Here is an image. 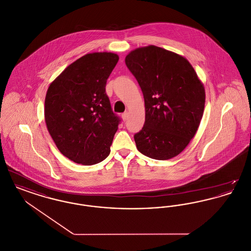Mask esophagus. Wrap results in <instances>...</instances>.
Masks as SVG:
<instances>
[{
  "mask_svg": "<svg viewBox=\"0 0 251 251\" xmlns=\"http://www.w3.org/2000/svg\"><path fill=\"white\" fill-rule=\"evenodd\" d=\"M128 116H129V113L128 112H124L123 114H122V119L124 121H126L127 119H128Z\"/></svg>",
  "mask_w": 251,
  "mask_h": 251,
  "instance_id": "obj_1",
  "label": "esophagus"
}]
</instances>
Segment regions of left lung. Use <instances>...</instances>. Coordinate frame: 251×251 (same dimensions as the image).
<instances>
[{"label":"left lung","instance_id":"8db88e82","mask_svg":"<svg viewBox=\"0 0 251 251\" xmlns=\"http://www.w3.org/2000/svg\"><path fill=\"white\" fill-rule=\"evenodd\" d=\"M125 63L145 100L143 128L133 136L137 150L156 160L178 155L202 119L205 90L197 73L184 57L153 45L132 50Z\"/></svg>","mask_w":251,"mask_h":251}]
</instances>
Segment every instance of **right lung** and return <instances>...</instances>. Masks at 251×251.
<instances>
[{
  "label": "right lung",
  "instance_id": "right-lung-1",
  "mask_svg": "<svg viewBox=\"0 0 251 251\" xmlns=\"http://www.w3.org/2000/svg\"><path fill=\"white\" fill-rule=\"evenodd\" d=\"M118 61L112 52L85 54L49 86L47 128L60 152L74 163L95 165L110 153L121 120L112 110L105 86Z\"/></svg>",
  "mask_w": 251,
  "mask_h": 251
}]
</instances>
